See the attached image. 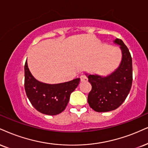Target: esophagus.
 Here are the masks:
<instances>
[{
	"label": "esophagus",
	"instance_id": "obj_1",
	"mask_svg": "<svg viewBox=\"0 0 148 148\" xmlns=\"http://www.w3.org/2000/svg\"><path fill=\"white\" fill-rule=\"evenodd\" d=\"M80 80H81L82 82H86L87 81V77L86 75H81L80 76Z\"/></svg>",
	"mask_w": 148,
	"mask_h": 148
}]
</instances>
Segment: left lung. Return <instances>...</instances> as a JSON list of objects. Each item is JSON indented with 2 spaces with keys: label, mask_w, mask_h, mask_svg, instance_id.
I'll return each instance as SVG.
<instances>
[{
  "label": "left lung",
  "mask_w": 148,
  "mask_h": 148,
  "mask_svg": "<svg viewBox=\"0 0 148 148\" xmlns=\"http://www.w3.org/2000/svg\"><path fill=\"white\" fill-rule=\"evenodd\" d=\"M114 43L119 45L122 58L114 72L103 77L86 73L92 89L88 96L91 108L98 112L114 110L126 99L132 83V60L127 47L121 40L116 38Z\"/></svg>",
  "instance_id": "obj_1"
}]
</instances>
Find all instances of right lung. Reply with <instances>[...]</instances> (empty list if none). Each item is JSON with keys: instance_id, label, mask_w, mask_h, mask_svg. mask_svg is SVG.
<instances>
[{"instance_id": "1", "label": "right lung", "mask_w": 148, "mask_h": 148, "mask_svg": "<svg viewBox=\"0 0 148 148\" xmlns=\"http://www.w3.org/2000/svg\"><path fill=\"white\" fill-rule=\"evenodd\" d=\"M80 79L49 84L39 82L31 73L27 62L25 64V89L28 99L38 111L47 115L60 114L66 107L71 94L77 88Z\"/></svg>"}]
</instances>
